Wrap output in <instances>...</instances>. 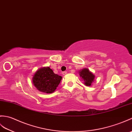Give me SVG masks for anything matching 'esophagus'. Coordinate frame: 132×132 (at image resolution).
Listing matches in <instances>:
<instances>
[{
    "instance_id": "1",
    "label": "esophagus",
    "mask_w": 132,
    "mask_h": 132,
    "mask_svg": "<svg viewBox=\"0 0 132 132\" xmlns=\"http://www.w3.org/2000/svg\"><path fill=\"white\" fill-rule=\"evenodd\" d=\"M67 71H63V72H62V74L63 75H66L67 74Z\"/></svg>"
}]
</instances>
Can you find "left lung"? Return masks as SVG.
<instances>
[{
  "label": "left lung",
  "mask_w": 132,
  "mask_h": 132,
  "mask_svg": "<svg viewBox=\"0 0 132 132\" xmlns=\"http://www.w3.org/2000/svg\"><path fill=\"white\" fill-rule=\"evenodd\" d=\"M79 73L82 80L84 81L85 85L90 86L92 84V82L94 81L95 75L88 69L84 68L79 70Z\"/></svg>",
  "instance_id": "8db88e82"
}]
</instances>
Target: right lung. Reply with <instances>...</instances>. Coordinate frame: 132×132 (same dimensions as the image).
Returning <instances> with one entry per match:
<instances>
[{"mask_svg":"<svg viewBox=\"0 0 132 132\" xmlns=\"http://www.w3.org/2000/svg\"><path fill=\"white\" fill-rule=\"evenodd\" d=\"M62 76L55 74L50 67L38 69L32 77V82L37 89L45 93H52L60 84Z\"/></svg>","mask_w":132,"mask_h":132,"instance_id":"1","label":"right lung"}]
</instances>
